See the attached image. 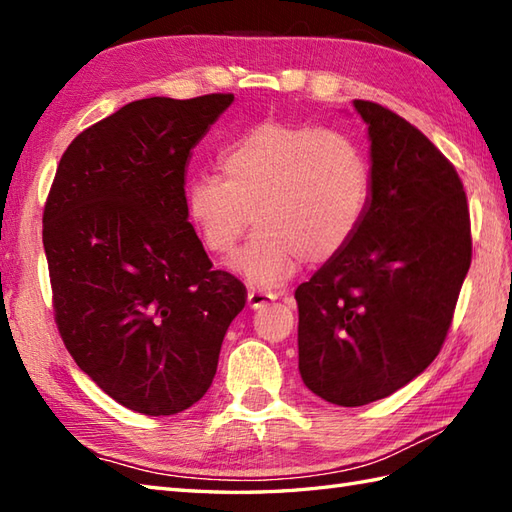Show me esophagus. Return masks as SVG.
Returning <instances> with one entry per match:
<instances>
[{"instance_id":"esophagus-1","label":"esophagus","mask_w":512,"mask_h":512,"mask_svg":"<svg viewBox=\"0 0 512 512\" xmlns=\"http://www.w3.org/2000/svg\"><path fill=\"white\" fill-rule=\"evenodd\" d=\"M275 299H277V295H270V292L250 290V292H248V297H246V303H248V308H250V310H259V308L268 306V303H270V301H275Z\"/></svg>"}]
</instances>
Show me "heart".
Listing matches in <instances>:
<instances>
[{
	"label": "heart",
	"instance_id": "heart-1",
	"mask_svg": "<svg viewBox=\"0 0 512 512\" xmlns=\"http://www.w3.org/2000/svg\"><path fill=\"white\" fill-rule=\"evenodd\" d=\"M222 175L187 184V215L204 248L226 257L253 213L257 233L231 268L273 290L301 262L328 264L361 231L374 193L372 167L350 136L314 125L259 123L220 156Z\"/></svg>",
	"mask_w": 512,
	"mask_h": 512
}]
</instances>
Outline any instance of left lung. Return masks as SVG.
Wrapping results in <instances>:
<instances>
[{
  "mask_svg": "<svg viewBox=\"0 0 512 512\" xmlns=\"http://www.w3.org/2000/svg\"><path fill=\"white\" fill-rule=\"evenodd\" d=\"M354 110L367 125L372 202L352 244L295 290L301 378L341 407L394 394L433 363L471 266L458 171L387 107Z\"/></svg>",
  "mask_w": 512,
  "mask_h": 512,
  "instance_id": "left-lung-1",
  "label": "left lung"
}]
</instances>
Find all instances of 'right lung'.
<instances>
[{"instance_id": "obj_1", "label": "right lung", "mask_w": 512, "mask_h": 512, "mask_svg": "<svg viewBox=\"0 0 512 512\" xmlns=\"http://www.w3.org/2000/svg\"><path fill=\"white\" fill-rule=\"evenodd\" d=\"M233 94L134 101L65 149L43 209L54 319L123 407L173 416L211 387L246 288L213 270L184 202L191 149Z\"/></svg>"}]
</instances>
